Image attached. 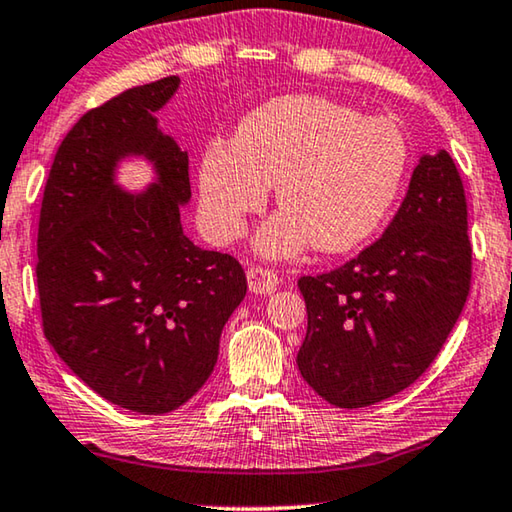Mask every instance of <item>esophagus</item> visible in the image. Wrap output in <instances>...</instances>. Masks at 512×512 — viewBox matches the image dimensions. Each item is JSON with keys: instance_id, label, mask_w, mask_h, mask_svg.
Segmentation results:
<instances>
[{"instance_id": "esophagus-1", "label": "esophagus", "mask_w": 512, "mask_h": 512, "mask_svg": "<svg viewBox=\"0 0 512 512\" xmlns=\"http://www.w3.org/2000/svg\"><path fill=\"white\" fill-rule=\"evenodd\" d=\"M278 273L266 266H250L248 269V289L253 294H271L278 289Z\"/></svg>"}]
</instances>
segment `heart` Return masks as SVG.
Returning <instances> with one entry per match:
<instances>
[{
    "label": "heart",
    "instance_id": "heart-1",
    "mask_svg": "<svg viewBox=\"0 0 512 512\" xmlns=\"http://www.w3.org/2000/svg\"><path fill=\"white\" fill-rule=\"evenodd\" d=\"M407 140L386 117H363L319 96H282L241 121L234 142L200 158V211L220 243L246 232L269 186L282 207L257 236L269 257L356 248L384 223L407 170Z\"/></svg>",
    "mask_w": 512,
    "mask_h": 512
}]
</instances>
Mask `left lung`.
I'll return each mask as SVG.
<instances>
[{"mask_svg": "<svg viewBox=\"0 0 512 512\" xmlns=\"http://www.w3.org/2000/svg\"><path fill=\"white\" fill-rule=\"evenodd\" d=\"M467 197L446 151L423 156L398 213L340 269L299 278L308 333L296 356L317 395L370 407L430 368L467 303Z\"/></svg>", "mask_w": 512, "mask_h": 512, "instance_id": "left-lung-1", "label": "left lung"}]
</instances>
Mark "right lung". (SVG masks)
<instances>
[{
    "instance_id": "add662e5",
    "label": "right lung",
    "mask_w": 512,
    "mask_h": 512,
    "mask_svg": "<svg viewBox=\"0 0 512 512\" xmlns=\"http://www.w3.org/2000/svg\"><path fill=\"white\" fill-rule=\"evenodd\" d=\"M177 87L170 75L82 114L52 160L38 218L45 338L101 398L137 414H167L200 391L248 289L232 255L183 234L188 154L154 117ZM126 155L157 167L144 194L113 183Z\"/></svg>"
}]
</instances>
